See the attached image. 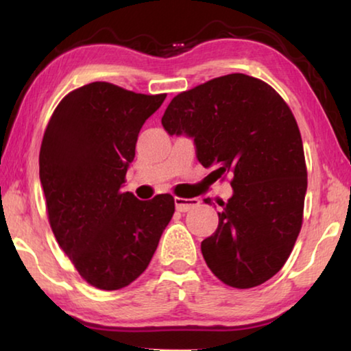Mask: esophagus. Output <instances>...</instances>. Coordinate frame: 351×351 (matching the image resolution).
Here are the masks:
<instances>
[{"label": "esophagus", "instance_id": "esophagus-1", "mask_svg": "<svg viewBox=\"0 0 351 351\" xmlns=\"http://www.w3.org/2000/svg\"><path fill=\"white\" fill-rule=\"evenodd\" d=\"M175 204H176V210L178 212H187L193 207H197L199 204L198 198H175Z\"/></svg>", "mask_w": 351, "mask_h": 351}]
</instances>
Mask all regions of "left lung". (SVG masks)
I'll return each instance as SVG.
<instances>
[{
    "mask_svg": "<svg viewBox=\"0 0 351 351\" xmlns=\"http://www.w3.org/2000/svg\"><path fill=\"white\" fill-rule=\"evenodd\" d=\"M161 122L169 134L193 138L217 178L232 176V198L218 201V228L201 241L209 269L239 289L269 280L304 221L305 153L288 104L263 80L228 74L178 94Z\"/></svg>",
    "mask_w": 351,
    "mask_h": 351,
    "instance_id": "left-lung-1",
    "label": "left lung"
}]
</instances>
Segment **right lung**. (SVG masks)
<instances>
[{
  "instance_id": "right-lung-1",
  "label": "right lung",
  "mask_w": 351,
  "mask_h": 351,
  "mask_svg": "<svg viewBox=\"0 0 351 351\" xmlns=\"http://www.w3.org/2000/svg\"><path fill=\"white\" fill-rule=\"evenodd\" d=\"M165 96L93 82L66 94L46 125L40 181L47 219L58 246L94 288L134 282L175 213L170 193L141 201L121 190L141 128Z\"/></svg>"
}]
</instances>
